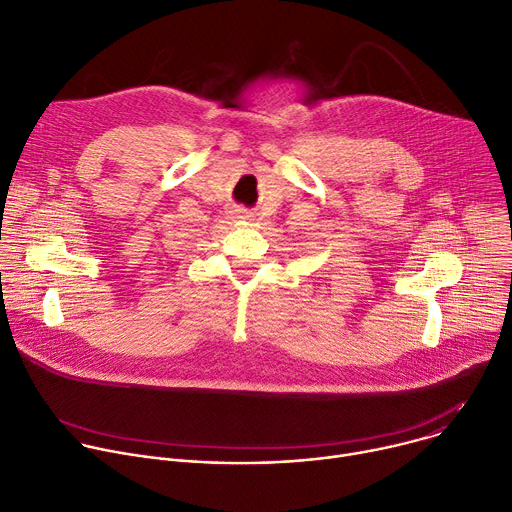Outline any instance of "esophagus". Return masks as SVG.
Here are the masks:
<instances>
[{
    "label": "esophagus",
    "mask_w": 512,
    "mask_h": 512,
    "mask_svg": "<svg viewBox=\"0 0 512 512\" xmlns=\"http://www.w3.org/2000/svg\"><path fill=\"white\" fill-rule=\"evenodd\" d=\"M240 217H250V215H240Z\"/></svg>",
    "instance_id": "1"
}]
</instances>
